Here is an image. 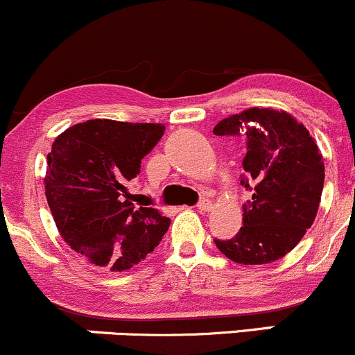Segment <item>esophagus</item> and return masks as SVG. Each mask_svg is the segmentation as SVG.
I'll use <instances>...</instances> for the list:
<instances>
[{
  "label": "esophagus",
  "instance_id": "esophagus-1",
  "mask_svg": "<svg viewBox=\"0 0 355 355\" xmlns=\"http://www.w3.org/2000/svg\"><path fill=\"white\" fill-rule=\"evenodd\" d=\"M197 209L202 210V212H209V210L212 209V202H210L209 198H200L197 204Z\"/></svg>",
  "mask_w": 355,
  "mask_h": 355
}]
</instances>
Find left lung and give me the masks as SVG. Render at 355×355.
I'll use <instances>...</instances> for the list:
<instances>
[{"label":"left lung","mask_w":355,"mask_h":355,"mask_svg":"<svg viewBox=\"0 0 355 355\" xmlns=\"http://www.w3.org/2000/svg\"><path fill=\"white\" fill-rule=\"evenodd\" d=\"M214 135L246 139L241 185L252 192L243 205V227L231 239H214L217 249L241 264L283 258L317 216L325 180L317 143L288 112L270 107L229 116Z\"/></svg>","instance_id":"obj_1"}]
</instances>
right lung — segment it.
<instances>
[{"mask_svg":"<svg viewBox=\"0 0 355 355\" xmlns=\"http://www.w3.org/2000/svg\"><path fill=\"white\" fill-rule=\"evenodd\" d=\"M163 133V124L89 119L53 141L46 157V202L65 243L97 266L130 270L168 231V217L135 207L124 187Z\"/></svg>","mask_w":355,"mask_h":355,"instance_id":"right-lung-1","label":"right lung"}]
</instances>
